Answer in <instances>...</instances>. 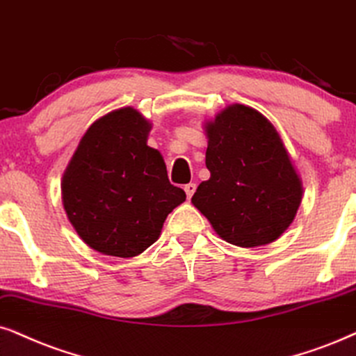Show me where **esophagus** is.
<instances>
[{
  "instance_id": "obj_1",
  "label": "esophagus",
  "mask_w": 356,
  "mask_h": 356,
  "mask_svg": "<svg viewBox=\"0 0 356 356\" xmlns=\"http://www.w3.org/2000/svg\"><path fill=\"white\" fill-rule=\"evenodd\" d=\"M195 188H197V186L193 182L187 184V186L184 187V191H186V193H187V199H191V197L193 195V192H195Z\"/></svg>"
}]
</instances>
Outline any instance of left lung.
<instances>
[{"label": "left lung", "instance_id": "left-lung-1", "mask_svg": "<svg viewBox=\"0 0 356 356\" xmlns=\"http://www.w3.org/2000/svg\"><path fill=\"white\" fill-rule=\"evenodd\" d=\"M207 134L210 177L192 204L232 245L277 240L296 217L302 186L274 126L253 108L232 105L207 124Z\"/></svg>", "mask_w": 356, "mask_h": 356}]
</instances>
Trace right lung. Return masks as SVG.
Returning <instances> with one entry per match:
<instances>
[{
	"instance_id": "1",
	"label": "right lung",
	"mask_w": 356,
	"mask_h": 356,
	"mask_svg": "<svg viewBox=\"0 0 356 356\" xmlns=\"http://www.w3.org/2000/svg\"><path fill=\"white\" fill-rule=\"evenodd\" d=\"M149 129L134 108L111 111L90 126L64 174L67 217L103 254L143 253L186 200V192L169 182L161 152L146 145Z\"/></svg>"
}]
</instances>
